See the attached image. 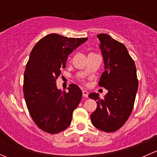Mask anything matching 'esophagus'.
<instances>
[{
	"label": "esophagus",
	"instance_id": "obj_1",
	"mask_svg": "<svg viewBox=\"0 0 157 157\" xmlns=\"http://www.w3.org/2000/svg\"><path fill=\"white\" fill-rule=\"evenodd\" d=\"M83 97H85V98L88 97V92H87V90H83Z\"/></svg>",
	"mask_w": 157,
	"mask_h": 157
}]
</instances>
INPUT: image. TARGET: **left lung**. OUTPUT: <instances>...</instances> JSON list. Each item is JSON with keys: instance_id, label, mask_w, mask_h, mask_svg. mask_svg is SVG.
I'll use <instances>...</instances> for the list:
<instances>
[{"instance_id": "1", "label": "left lung", "mask_w": 157, "mask_h": 157, "mask_svg": "<svg viewBox=\"0 0 157 157\" xmlns=\"http://www.w3.org/2000/svg\"><path fill=\"white\" fill-rule=\"evenodd\" d=\"M97 37L105 65L99 85L108 93L104 99L99 98V93H90L89 97L97 103L90 118L94 127L105 132H113L124 125L134 107L138 89L137 70L122 43L103 33Z\"/></svg>"}]
</instances>
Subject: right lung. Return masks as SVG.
<instances>
[{"mask_svg":"<svg viewBox=\"0 0 157 157\" xmlns=\"http://www.w3.org/2000/svg\"><path fill=\"white\" fill-rule=\"evenodd\" d=\"M86 40L52 33L41 39L30 53L24 72L23 94L32 118L45 132L57 134L71 124L82 91L76 84H70L67 93L61 91L55 81L66 67L68 55Z\"/></svg>","mask_w":157,"mask_h":157,"instance_id":"obj_1","label":"right lung"}]
</instances>
